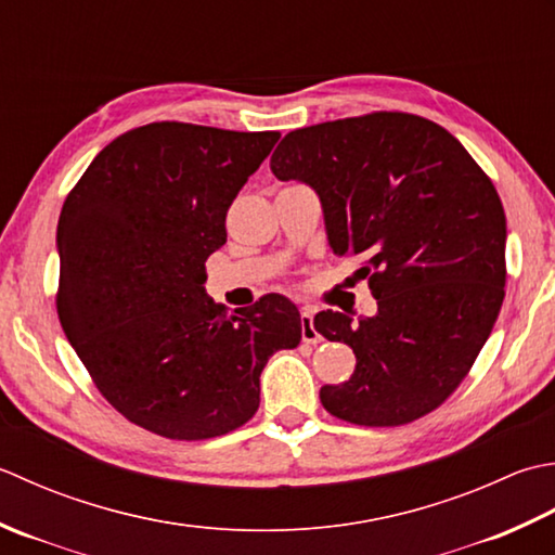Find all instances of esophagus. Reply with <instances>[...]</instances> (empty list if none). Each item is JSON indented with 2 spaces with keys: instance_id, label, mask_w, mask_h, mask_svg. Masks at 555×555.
<instances>
[{
  "instance_id": "1",
  "label": "esophagus",
  "mask_w": 555,
  "mask_h": 555,
  "mask_svg": "<svg viewBox=\"0 0 555 555\" xmlns=\"http://www.w3.org/2000/svg\"><path fill=\"white\" fill-rule=\"evenodd\" d=\"M299 319H301V340L309 343V345L321 343V335L313 327V311L311 309H301Z\"/></svg>"
}]
</instances>
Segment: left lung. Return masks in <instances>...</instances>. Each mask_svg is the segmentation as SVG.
<instances>
[{"label":"left lung","instance_id":"1","mask_svg":"<svg viewBox=\"0 0 555 555\" xmlns=\"http://www.w3.org/2000/svg\"><path fill=\"white\" fill-rule=\"evenodd\" d=\"M270 169L321 201L335 256L364 258L378 311H321L315 331L357 357L321 402L337 420L400 426L443 402L489 340L505 297V212L455 135L404 112L289 131Z\"/></svg>","mask_w":555,"mask_h":555}]
</instances>
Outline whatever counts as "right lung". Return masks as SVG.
<instances>
[{
	"label": "right lung",
	"instance_id": "obj_1",
	"mask_svg": "<svg viewBox=\"0 0 555 555\" xmlns=\"http://www.w3.org/2000/svg\"><path fill=\"white\" fill-rule=\"evenodd\" d=\"M278 139L145 124L105 145L64 201L62 327L107 402L157 436L240 428L261 402L268 359L301 340L299 311L282 294L234 311L206 294L232 201Z\"/></svg>",
	"mask_w": 555,
	"mask_h": 555
}]
</instances>
